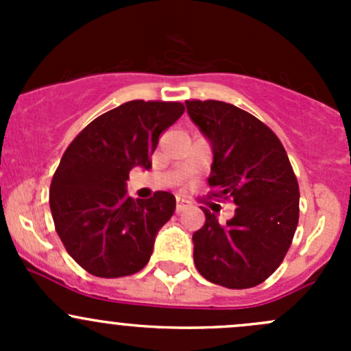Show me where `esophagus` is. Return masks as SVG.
Here are the masks:
<instances>
[{
	"instance_id": "obj_1",
	"label": "esophagus",
	"mask_w": 351,
	"mask_h": 351,
	"mask_svg": "<svg viewBox=\"0 0 351 351\" xmlns=\"http://www.w3.org/2000/svg\"><path fill=\"white\" fill-rule=\"evenodd\" d=\"M186 207H189V204L185 200H180V198L176 200V212H183Z\"/></svg>"
}]
</instances>
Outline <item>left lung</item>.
<instances>
[{"label":"left lung","mask_w":351,"mask_h":351,"mask_svg":"<svg viewBox=\"0 0 351 351\" xmlns=\"http://www.w3.org/2000/svg\"><path fill=\"white\" fill-rule=\"evenodd\" d=\"M186 112L214 153L212 197L231 200L234 217L219 224L202 207L193 232L198 274L228 289L267 280L284 261L299 222V183L280 139L251 113L217 100H186Z\"/></svg>","instance_id":"obj_1"}]
</instances>
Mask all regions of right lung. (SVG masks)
<instances>
[{"label": "right lung", "mask_w": 351, "mask_h": 351, "mask_svg": "<svg viewBox=\"0 0 351 351\" xmlns=\"http://www.w3.org/2000/svg\"><path fill=\"white\" fill-rule=\"evenodd\" d=\"M185 112L180 101L132 100L88 123L52 176L49 204L66 251L88 274L119 278L143 270L171 219L169 192L127 197L130 169L151 168L161 132Z\"/></svg>", "instance_id": "obj_1"}]
</instances>
